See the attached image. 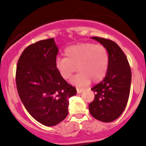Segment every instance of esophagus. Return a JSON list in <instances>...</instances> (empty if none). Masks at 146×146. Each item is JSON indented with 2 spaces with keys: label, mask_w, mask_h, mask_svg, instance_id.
I'll list each match as a JSON object with an SVG mask.
<instances>
[{
  "label": "esophagus",
  "mask_w": 146,
  "mask_h": 146,
  "mask_svg": "<svg viewBox=\"0 0 146 146\" xmlns=\"http://www.w3.org/2000/svg\"><path fill=\"white\" fill-rule=\"evenodd\" d=\"M84 91L83 88H77V92L78 93H82Z\"/></svg>",
  "instance_id": "esophagus-1"
}]
</instances>
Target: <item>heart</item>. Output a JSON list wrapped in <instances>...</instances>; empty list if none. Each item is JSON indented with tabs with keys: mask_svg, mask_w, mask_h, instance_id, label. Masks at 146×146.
Returning <instances> with one entry per match:
<instances>
[{
	"mask_svg": "<svg viewBox=\"0 0 146 146\" xmlns=\"http://www.w3.org/2000/svg\"><path fill=\"white\" fill-rule=\"evenodd\" d=\"M64 56L56 60V68L64 80H69L78 68L80 73L71 82L76 86H84L90 81L98 83L106 75L109 53L103 45L80 43L66 48Z\"/></svg>",
	"mask_w": 146,
	"mask_h": 146,
	"instance_id": "heart-1",
	"label": "heart"
}]
</instances>
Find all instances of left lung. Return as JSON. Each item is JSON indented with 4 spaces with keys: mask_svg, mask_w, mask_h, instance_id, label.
Masks as SVG:
<instances>
[{
    "mask_svg": "<svg viewBox=\"0 0 146 146\" xmlns=\"http://www.w3.org/2000/svg\"><path fill=\"white\" fill-rule=\"evenodd\" d=\"M91 38L107 48L110 60L104 79L91 88L95 93V99L88 108L96 119L111 122L121 115L128 103L131 68L123 51L115 42L100 37Z\"/></svg>",
    "mask_w": 146,
    "mask_h": 146,
    "instance_id": "obj_1",
    "label": "left lung"
}]
</instances>
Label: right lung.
Returning a JSON list of instances; mask_svg holds the SVG:
<instances>
[{"label": "right lung", "mask_w": 146, "mask_h": 146, "mask_svg": "<svg viewBox=\"0 0 146 146\" xmlns=\"http://www.w3.org/2000/svg\"><path fill=\"white\" fill-rule=\"evenodd\" d=\"M53 38L40 40L23 51L18 61L16 83L25 108L37 121L53 126L67 116L68 100L76 88L60 76Z\"/></svg>", "instance_id": "obj_1"}]
</instances>
